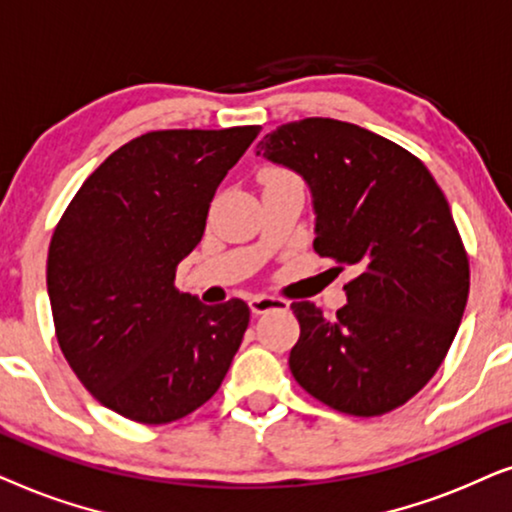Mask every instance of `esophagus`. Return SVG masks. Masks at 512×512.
<instances>
[{
    "mask_svg": "<svg viewBox=\"0 0 512 512\" xmlns=\"http://www.w3.org/2000/svg\"><path fill=\"white\" fill-rule=\"evenodd\" d=\"M248 304H250V311L255 313V316H260V313H267V311H274V309H288V306H290L288 299L269 297V295L250 297Z\"/></svg>",
    "mask_w": 512,
    "mask_h": 512,
    "instance_id": "obj_1",
    "label": "esophagus"
}]
</instances>
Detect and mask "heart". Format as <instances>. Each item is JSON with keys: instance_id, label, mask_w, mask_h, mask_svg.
Masks as SVG:
<instances>
[{"instance_id": "1", "label": "heart", "mask_w": 512, "mask_h": 512, "mask_svg": "<svg viewBox=\"0 0 512 512\" xmlns=\"http://www.w3.org/2000/svg\"><path fill=\"white\" fill-rule=\"evenodd\" d=\"M274 177H292V175L285 173V170H276V173H271V180H274Z\"/></svg>"}]
</instances>
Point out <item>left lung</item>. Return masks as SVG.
Returning <instances> with one entry per match:
<instances>
[{
  "label": "left lung",
  "mask_w": 512,
  "mask_h": 512,
  "mask_svg": "<svg viewBox=\"0 0 512 512\" xmlns=\"http://www.w3.org/2000/svg\"><path fill=\"white\" fill-rule=\"evenodd\" d=\"M257 154L304 177L316 208L313 250L337 274L356 271L337 318L292 302V377L351 417L398 410L438 372L468 302V252L445 194L405 147L337 119L278 126Z\"/></svg>",
  "instance_id": "8db88e82"
}]
</instances>
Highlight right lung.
<instances>
[{
	"instance_id": "1",
	"label": "right lung",
	"mask_w": 512,
	"mask_h": 512,
	"mask_svg": "<svg viewBox=\"0 0 512 512\" xmlns=\"http://www.w3.org/2000/svg\"><path fill=\"white\" fill-rule=\"evenodd\" d=\"M262 126L152 131L109 154L53 231L46 285L60 351L86 391L147 426L220 388L250 323L243 299L206 306L175 288L210 201Z\"/></svg>"
}]
</instances>
